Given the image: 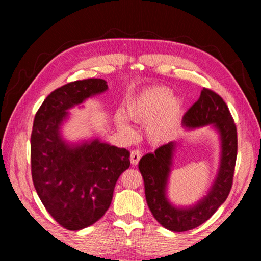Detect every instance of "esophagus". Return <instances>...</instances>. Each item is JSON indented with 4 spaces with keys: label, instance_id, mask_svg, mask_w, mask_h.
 <instances>
[{
    "label": "esophagus",
    "instance_id": "1",
    "mask_svg": "<svg viewBox=\"0 0 261 261\" xmlns=\"http://www.w3.org/2000/svg\"><path fill=\"white\" fill-rule=\"evenodd\" d=\"M141 158V153L138 151V149H134V151L131 152V155H130V160L132 165H138V162Z\"/></svg>",
    "mask_w": 261,
    "mask_h": 261
}]
</instances>
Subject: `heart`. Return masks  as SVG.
Returning <instances> with one entry per match:
<instances>
[{"mask_svg":"<svg viewBox=\"0 0 261 261\" xmlns=\"http://www.w3.org/2000/svg\"><path fill=\"white\" fill-rule=\"evenodd\" d=\"M182 102L171 98V91L163 86L144 90L125 106V115L134 122L146 124V135L152 143L161 144L169 140L178 129ZM123 114H116L115 122L123 135L131 138L134 127Z\"/></svg>","mask_w":261,"mask_h":261,"instance_id":"1","label":"heart"}]
</instances>
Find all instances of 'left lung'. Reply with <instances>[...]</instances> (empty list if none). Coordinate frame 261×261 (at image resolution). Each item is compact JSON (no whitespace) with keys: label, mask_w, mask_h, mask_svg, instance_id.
<instances>
[{"label":"left lung","mask_w":261,"mask_h":261,"mask_svg":"<svg viewBox=\"0 0 261 261\" xmlns=\"http://www.w3.org/2000/svg\"><path fill=\"white\" fill-rule=\"evenodd\" d=\"M187 127L213 124L218 129L222 154L215 182L207 196L197 205L177 208L168 201L166 187L175 151V143H168L148 153L139 161V171L144 178L145 196L152 214L168 230L182 232L199 227L226 201L232 187L237 158V129L227 103L210 88L201 90L199 99L183 116Z\"/></svg>","instance_id":"8db88e82"}]
</instances>
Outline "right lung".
Masks as SVG:
<instances>
[{
    "mask_svg": "<svg viewBox=\"0 0 261 261\" xmlns=\"http://www.w3.org/2000/svg\"><path fill=\"white\" fill-rule=\"evenodd\" d=\"M99 78L65 84L47 96L35 114L31 135V173L48 213L68 230H81L109 208L118 177L130 167V152L98 139L69 146L60 135L67 110L102 93Z\"/></svg>",
    "mask_w": 261,
    "mask_h": 261,
    "instance_id": "right-lung-1",
    "label": "right lung"
}]
</instances>
